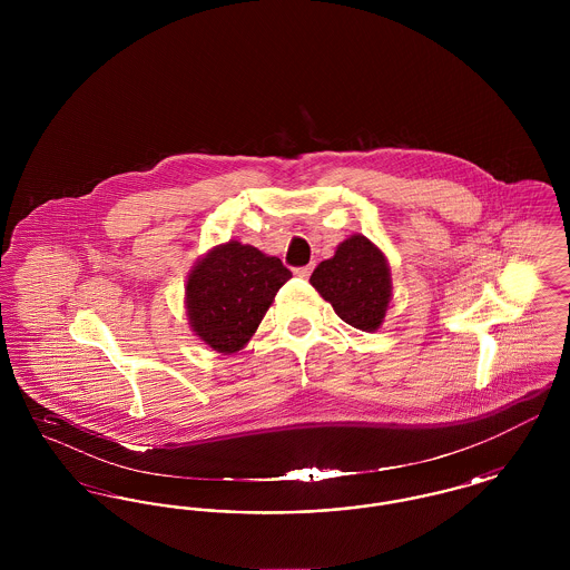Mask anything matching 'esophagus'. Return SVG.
Segmentation results:
<instances>
[{
  "label": "esophagus",
  "mask_w": 570,
  "mask_h": 570,
  "mask_svg": "<svg viewBox=\"0 0 570 570\" xmlns=\"http://www.w3.org/2000/svg\"><path fill=\"white\" fill-rule=\"evenodd\" d=\"M312 265H307V267H298V269H295V275H298V277H303V279H307L309 275H312Z\"/></svg>",
  "instance_id": "34e87169"
}]
</instances>
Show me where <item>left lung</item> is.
Wrapping results in <instances>:
<instances>
[{
  "mask_svg": "<svg viewBox=\"0 0 570 570\" xmlns=\"http://www.w3.org/2000/svg\"><path fill=\"white\" fill-rule=\"evenodd\" d=\"M309 284L344 323L367 333L384 323L393 301L389 261L365 235H351L337 245L335 254L314 269Z\"/></svg>",
  "mask_w": 570,
  "mask_h": 570,
  "instance_id": "1",
  "label": "left lung"
}]
</instances>
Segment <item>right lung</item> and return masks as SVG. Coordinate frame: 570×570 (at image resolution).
Listing matches in <instances>:
<instances>
[{
	"instance_id": "obj_1",
	"label": "right lung",
	"mask_w": 570,
	"mask_h": 570,
	"mask_svg": "<svg viewBox=\"0 0 570 570\" xmlns=\"http://www.w3.org/2000/svg\"><path fill=\"white\" fill-rule=\"evenodd\" d=\"M291 277L277 256L254 245L235 239L216 245L188 275V325L212 351L239 353Z\"/></svg>"
}]
</instances>
